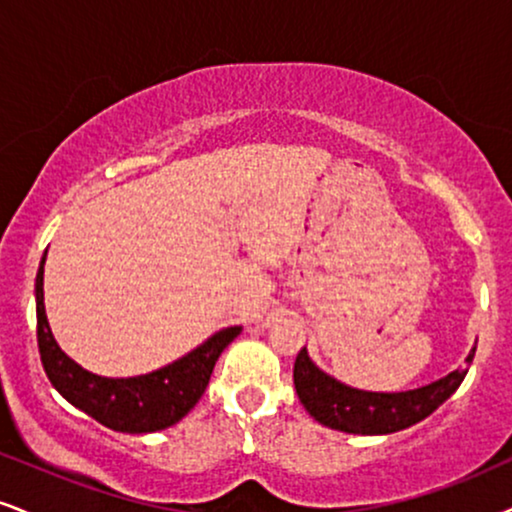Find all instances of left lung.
<instances>
[{
	"mask_svg": "<svg viewBox=\"0 0 512 512\" xmlns=\"http://www.w3.org/2000/svg\"><path fill=\"white\" fill-rule=\"evenodd\" d=\"M475 358V349L468 363ZM468 370H453L451 375L413 391L377 394V391L351 389L318 370L306 349L296 353L294 387L301 403L320 425L349 434H389L406 430L432 415L441 403L460 387Z\"/></svg>",
	"mask_w": 512,
	"mask_h": 512,
	"instance_id": "8db88e82",
	"label": "left lung"
}]
</instances>
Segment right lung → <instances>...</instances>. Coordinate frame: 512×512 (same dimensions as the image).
<instances>
[{
    "instance_id": "right-lung-1",
    "label": "right lung",
    "mask_w": 512,
    "mask_h": 512,
    "mask_svg": "<svg viewBox=\"0 0 512 512\" xmlns=\"http://www.w3.org/2000/svg\"><path fill=\"white\" fill-rule=\"evenodd\" d=\"M44 258L47 254L42 256L35 280L37 346H40L44 372H47L49 382L61 391L63 399H68L75 408L85 410L94 420L116 432H159L185 418L206 391L218 356L242 327L220 330L199 349L187 353L185 358L149 372V375L128 377V380L92 375L59 349L52 330H49L42 289Z\"/></svg>"
}]
</instances>
